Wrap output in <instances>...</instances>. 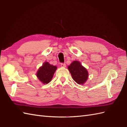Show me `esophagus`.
Listing matches in <instances>:
<instances>
[{
  "mask_svg": "<svg viewBox=\"0 0 127 127\" xmlns=\"http://www.w3.org/2000/svg\"><path fill=\"white\" fill-rule=\"evenodd\" d=\"M61 66L63 68H65L66 67V64L65 63H61Z\"/></svg>",
  "mask_w": 127,
  "mask_h": 127,
  "instance_id": "34e87169",
  "label": "esophagus"
}]
</instances>
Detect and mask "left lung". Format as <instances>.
Listing matches in <instances>:
<instances>
[{
    "instance_id": "1",
    "label": "left lung",
    "mask_w": 127,
    "mask_h": 127,
    "mask_svg": "<svg viewBox=\"0 0 127 127\" xmlns=\"http://www.w3.org/2000/svg\"><path fill=\"white\" fill-rule=\"evenodd\" d=\"M68 69L72 76V79L79 85H83L87 81L88 77V72L80 62H72Z\"/></svg>"
}]
</instances>
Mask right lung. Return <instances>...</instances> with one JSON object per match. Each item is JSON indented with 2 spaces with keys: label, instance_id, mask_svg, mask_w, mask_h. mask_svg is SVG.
I'll list each match as a JSON object with an SVG mask.
<instances>
[{
  "label": "right lung",
  "instance_id": "add662e5",
  "mask_svg": "<svg viewBox=\"0 0 127 127\" xmlns=\"http://www.w3.org/2000/svg\"><path fill=\"white\" fill-rule=\"evenodd\" d=\"M57 69V67L56 66L51 65L48 62H45L37 70L36 76L43 84H47L52 80Z\"/></svg>",
  "mask_w": 127,
  "mask_h": 127
}]
</instances>
